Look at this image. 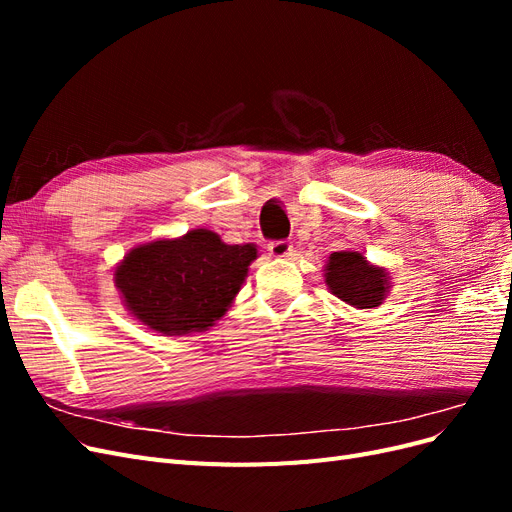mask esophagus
<instances>
[{"mask_svg": "<svg viewBox=\"0 0 512 512\" xmlns=\"http://www.w3.org/2000/svg\"><path fill=\"white\" fill-rule=\"evenodd\" d=\"M267 250L273 258H288L294 250H292V243L290 241H271L267 245Z\"/></svg>", "mask_w": 512, "mask_h": 512, "instance_id": "1", "label": "esophagus"}]
</instances>
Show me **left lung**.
Instances as JSON below:
<instances>
[{
	"instance_id": "obj_1",
	"label": "left lung",
	"mask_w": 512,
	"mask_h": 512,
	"mask_svg": "<svg viewBox=\"0 0 512 512\" xmlns=\"http://www.w3.org/2000/svg\"><path fill=\"white\" fill-rule=\"evenodd\" d=\"M324 282L337 299L356 309H376L391 290V275L354 250L333 252L324 265Z\"/></svg>"
}]
</instances>
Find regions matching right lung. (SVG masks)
<instances>
[{"label": "right lung", "instance_id": "right-lung-1", "mask_svg": "<svg viewBox=\"0 0 512 512\" xmlns=\"http://www.w3.org/2000/svg\"><path fill=\"white\" fill-rule=\"evenodd\" d=\"M256 258L252 243L226 245L218 232L194 228L132 247L113 275L138 322L162 335H190L226 314Z\"/></svg>", "mask_w": 512, "mask_h": 512}]
</instances>
